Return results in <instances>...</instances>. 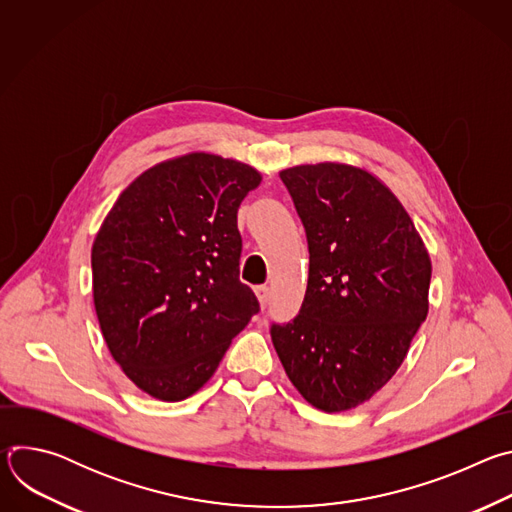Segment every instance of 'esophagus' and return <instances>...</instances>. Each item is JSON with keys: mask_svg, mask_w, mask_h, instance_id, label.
<instances>
[{"mask_svg": "<svg viewBox=\"0 0 512 512\" xmlns=\"http://www.w3.org/2000/svg\"><path fill=\"white\" fill-rule=\"evenodd\" d=\"M255 291H257V298H259L261 308H267L269 298H271V294H269V287H267V285H257V287H255Z\"/></svg>", "mask_w": 512, "mask_h": 512, "instance_id": "34e87169", "label": "esophagus"}]
</instances>
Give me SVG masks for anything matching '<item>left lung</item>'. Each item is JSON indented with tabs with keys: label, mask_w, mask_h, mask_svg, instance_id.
Instances as JSON below:
<instances>
[{
	"label": "left lung",
	"mask_w": 512,
	"mask_h": 512,
	"mask_svg": "<svg viewBox=\"0 0 512 512\" xmlns=\"http://www.w3.org/2000/svg\"><path fill=\"white\" fill-rule=\"evenodd\" d=\"M279 178L310 267L300 314L273 322L271 340L308 403L346 411L387 385L425 322L429 255L401 202L369 172L316 164Z\"/></svg>",
	"instance_id": "1"
}]
</instances>
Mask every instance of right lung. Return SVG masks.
I'll return each mask as SVG.
<instances>
[{"mask_svg": "<svg viewBox=\"0 0 512 512\" xmlns=\"http://www.w3.org/2000/svg\"><path fill=\"white\" fill-rule=\"evenodd\" d=\"M261 184L247 164L188 154L131 182L93 243V298L105 342L148 395L182 401L216 371L259 312L239 279L237 210Z\"/></svg>", "mask_w": 512, "mask_h": 512, "instance_id": "right-lung-1", "label": "right lung"}]
</instances>
